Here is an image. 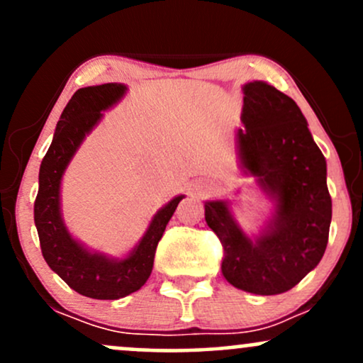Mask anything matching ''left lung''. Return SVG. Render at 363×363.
Returning <instances> with one entry per match:
<instances>
[{
    "instance_id": "1",
    "label": "left lung",
    "mask_w": 363,
    "mask_h": 363,
    "mask_svg": "<svg viewBox=\"0 0 363 363\" xmlns=\"http://www.w3.org/2000/svg\"><path fill=\"white\" fill-rule=\"evenodd\" d=\"M242 123L240 164L277 199V215L256 240L237 227L225 201H208L205 218L222 242L225 280L249 294L277 295L294 289L326 251V160L297 104L268 83L244 86Z\"/></svg>"
}]
</instances>
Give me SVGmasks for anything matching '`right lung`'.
<instances>
[{
    "mask_svg": "<svg viewBox=\"0 0 363 363\" xmlns=\"http://www.w3.org/2000/svg\"><path fill=\"white\" fill-rule=\"evenodd\" d=\"M126 86L104 83L74 91L66 104L51 147L39 170V193L34 203V220L40 251L52 272L78 294L99 301H116L140 290L148 280L155 259L158 240L170 216L184 196H177L153 216L147 234L126 259L111 261L91 254L72 239L60 213V184L66 165L80 147L86 133L101 119L102 111L123 97Z\"/></svg>",
    "mask_w": 363,
    "mask_h": 363,
    "instance_id": "obj_1",
    "label": "right lung"
}]
</instances>
